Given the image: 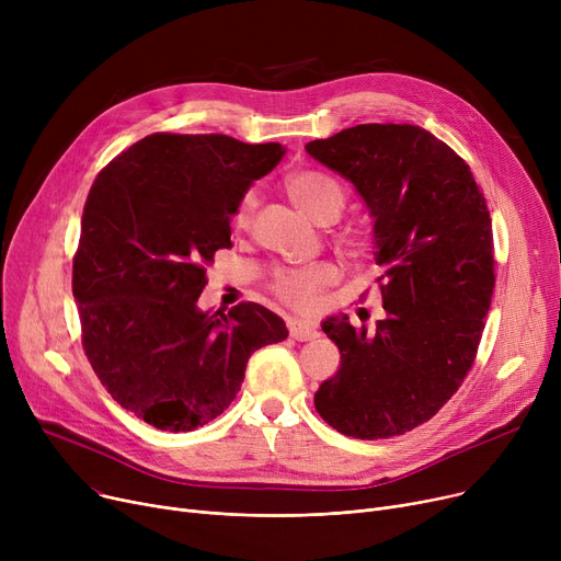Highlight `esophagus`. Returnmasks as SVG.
Segmentation results:
<instances>
[{
    "instance_id": "1",
    "label": "esophagus",
    "mask_w": 561,
    "mask_h": 561,
    "mask_svg": "<svg viewBox=\"0 0 561 561\" xmlns=\"http://www.w3.org/2000/svg\"><path fill=\"white\" fill-rule=\"evenodd\" d=\"M288 336L296 339V341H311L318 336V332L311 325H305L300 320H290L288 322Z\"/></svg>"
}]
</instances>
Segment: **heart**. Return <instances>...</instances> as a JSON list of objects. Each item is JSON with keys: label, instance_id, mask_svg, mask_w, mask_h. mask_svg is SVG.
<instances>
[{"label": "heart", "instance_id": "obj_1", "mask_svg": "<svg viewBox=\"0 0 561 561\" xmlns=\"http://www.w3.org/2000/svg\"><path fill=\"white\" fill-rule=\"evenodd\" d=\"M284 188L288 197L296 202L300 211H305L316 222H334L341 211L345 209L347 193L345 186L334 180L332 174L320 172V170H293L286 174ZM259 206V193L256 188L245 191L239 206H236L233 222L236 227H250L252 218ZM341 248L352 254L359 256L370 248V231L364 225H350L339 233ZM339 279V268L332 263H320L307 271H293L284 273L275 279L273 290L279 302L286 307L309 313L316 311L322 302V293H325L332 284Z\"/></svg>", "mask_w": 561, "mask_h": 561}]
</instances>
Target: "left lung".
I'll list each match as a JSON object with an SVG mask.
<instances>
[{
    "mask_svg": "<svg viewBox=\"0 0 561 561\" xmlns=\"http://www.w3.org/2000/svg\"><path fill=\"white\" fill-rule=\"evenodd\" d=\"M305 150L355 184L375 218L387 318L322 322L341 352L320 419L364 440L430 421L473 368L495 286L493 229L468 163L416 125H357Z\"/></svg>",
    "mask_w": 561,
    "mask_h": 561,
    "instance_id": "1",
    "label": "left lung"
}]
</instances>
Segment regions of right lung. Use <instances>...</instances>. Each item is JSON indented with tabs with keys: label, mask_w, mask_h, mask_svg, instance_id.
I'll return each mask as SVG.
<instances>
[{
	"label": "right lung",
	"mask_w": 561,
	"mask_h": 561,
	"mask_svg": "<svg viewBox=\"0 0 561 561\" xmlns=\"http://www.w3.org/2000/svg\"><path fill=\"white\" fill-rule=\"evenodd\" d=\"M282 157L279 142L161 131L117 154L88 193L72 259L81 345L111 398L157 430L211 423L252 352L288 336L256 302L197 309L206 265L231 248L236 206Z\"/></svg>",
	"instance_id": "add662e5"
}]
</instances>
